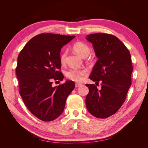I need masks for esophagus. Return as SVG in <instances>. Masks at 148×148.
Returning a JSON list of instances; mask_svg holds the SVG:
<instances>
[{
    "label": "esophagus",
    "mask_w": 148,
    "mask_h": 148,
    "mask_svg": "<svg viewBox=\"0 0 148 148\" xmlns=\"http://www.w3.org/2000/svg\"><path fill=\"white\" fill-rule=\"evenodd\" d=\"M82 85V84L81 83H77L75 84V87L76 88H77V87H79V86H80Z\"/></svg>",
    "instance_id": "1"
}]
</instances>
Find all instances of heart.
Returning <instances> with one entry per match:
<instances>
[{
    "mask_svg": "<svg viewBox=\"0 0 148 148\" xmlns=\"http://www.w3.org/2000/svg\"><path fill=\"white\" fill-rule=\"evenodd\" d=\"M73 49L74 51L78 53L79 56L82 57L88 56L90 53V49L89 47L83 42H77L75 43L73 46ZM67 52L64 51L60 56V62L62 64H64L65 62ZM87 73L86 70H78V69H71L68 71L66 73V77L69 79L72 80L74 82H82L83 76Z\"/></svg>",
    "mask_w": 148,
    "mask_h": 148,
    "instance_id": "obj_1",
    "label": "heart"
}]
</instances>
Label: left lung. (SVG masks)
Here are the masks:
<instances>
[{
  "mask_svg": "<svg viewBox=\"0 0 148 148\" xmlns=\"http://www.w3.org/2000/svg\"><path fill=\"white\" fill-rule=\"evenodd\" d=\"M86 39L92 43L98 59L89 78L101 83L100 90L95 84H86L89 88L86 108L95 117L106 119L117 112L126 99L132 84L131 55L114 35L99 33L89 34Z\"/></svg>",
  "mask_w": 148,
  "mask_h": 148,
  "instance_id": "8db88e82",
  "label": "left lung"
}]
</instances>
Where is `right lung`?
<instances>
[{"instance_id": "1", "label": "right lung", "mask_w": 148, "mask_h": 148, "mask_svg": "<svg viewBox=\"0 0 148 148\" xmlns=\"http://www.w3.org/2000/svg\"><path fill=\"white\" fill-rule=\"evenodd\" d=\"M75 37L40 34L30 39L18 56L16 74L20 95L28 110L42 121L50 122L59 117L75 88L70 80L57 86L52 85V80L64 79L58 71L61 68L60 51Z\"/></svg>"}]
</instances>
